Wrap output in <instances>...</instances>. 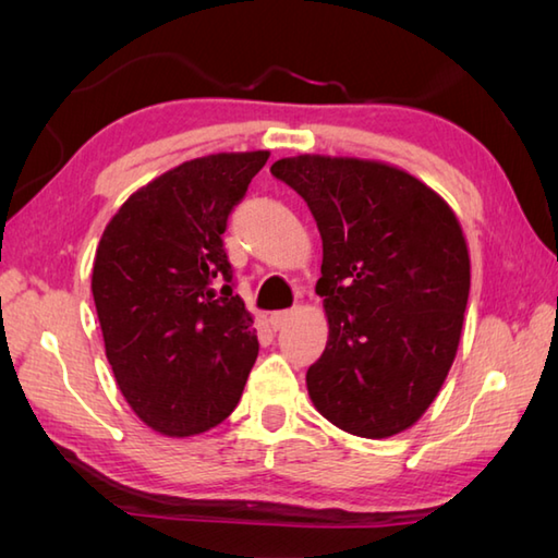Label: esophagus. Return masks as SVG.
I'll use <instances>...</instances> for the list:
<instances>
[{
    "mask_svg": "<svg viewBox=\"0 0 558 558\" xmlns=\"http://www.w3.org/2000/svg\"><path fill=\"white\" fill-rule=\"evenodd\" d=\"M290 312H272L270 316H268V324H270V328L272 330H280L282 326H286L288 322H290Z\"/></svg>",
    "mask_w": 558,
    "mask_h": 558,
    "instance_id": "esophagus-1",
    "label": "esophagus"
}]
</instances>
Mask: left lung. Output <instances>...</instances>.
I'll return each mask as SVG.
<instances>
[{"instance_id": "8db88e82", "label": "left lung", "mask_w": 558, "mask_h": 558, "mask_svg": "<svg viewBox=\"0 0 558 558\" xmlns=\"http://www.w3.org/2000/svg\"><path fill=\"white\" fill-rule=\"evenodd\" d=\"M324 242L328 342L306 372L314 408L338 429L386 438L410 429L456 360L470 254L446 201L388 162L282 158Z\"/></svg>"}]
</instances>
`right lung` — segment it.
Here are the masks:
<instances>
[{"label":"right lung","mask_w":558,"mask_h":558,"mask_svg":"<svg viewBox=\"0 0 558 558\" xmlns=\"http://www.w3.org/2000/svg\"><path fill=\"white\" fill-rule=\"evenodd\" d=\"M268 156L177 165L129 196L100 236L90 290L105 354L136 417L162 436L228 420L256 362L254 318L232 294L222 232Z\"/></svg>","instance_id":"right-lung-1"}]
</instances>
